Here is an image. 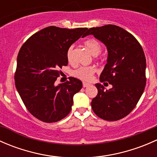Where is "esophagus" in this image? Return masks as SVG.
Wrapping results in <instances>:
<instances>
[{
  "label": "esophagus",
  "instance_id": "1",
  "mask_svg": "<svg viewBox=\"0 0 157 157\" xmlns=\"http://www.w3.org/2000/svg\"><path fill=\"white\" fill-rule=\"evenodd\" d=\"M90 83H86V82H83V87H87V86H90Z\"/></svg>",
  "mask_w": 157,
  "mask_h": 157
}]
</instances>
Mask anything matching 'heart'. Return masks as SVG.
<instances>
[{"mask_svg": "<svg viewBox=\"0 0 157 157\" xmlns=\"http://www.w3.org/2000/svg\"><path fill=\"white\" fill-rule=\"evenodd\" d=\"M84 45L88 48V50L91 52L93 55H94L96 59L102 61V57H99L98 55L102 51V45L99 41L94 39H87L84 42ZM67 60L69 63H73V47L71 46L67 49V54H66ZM96 67L93 66H81L78 68L73 71L72 75L80 80L83 81H89L91 80L92 77L96 72Z\"/></svg>", "mask_w": 157, "mask_h": 157, "instance_id": "b5f03b06", "label": "heart"}]
</instances>
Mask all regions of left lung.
<instances>
[{"mask_svg": "<svg viewBox=\"0 0 157 157\" xmlns=\"http://www.w3.org/2000/svg\"><path fill=\"white\" fill-rule=\"evenodd\" d=\"M106 45L108 59L100 81L112 87L104 90L96 83L98 94L91 102L94 113L106 121H118L134 109L146 85V58L138 41L125 29L115 25H105L88 29Z\"/></svg>", "mask_w": 157, "mask_h": 157, "instance_id": "8db88e82", "label": "left lung"}]
</instances>
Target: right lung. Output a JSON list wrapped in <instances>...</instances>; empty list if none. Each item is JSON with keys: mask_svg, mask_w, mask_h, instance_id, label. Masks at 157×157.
Wrapping results in <instances>:
<instances>
[{"mask_svg": "<svg viewBox=\"0 0 157 157\" xmlns=\"http://www.w3.org/2000/svg\"><path fill=\"white\" fill-rule=\"evenodd\" d=\"M86 30L48 26L30 36L20 48L16 88L27 110L40 121L56 122L71 112L74 95L81 90L82 82L74 77L58 86L55 82L60 69L67 65V49Z\"/></svg>", "mask_w": 157, "mask_h": 157, "instance_id": "1", "label": "right lung"}]
</instances>
